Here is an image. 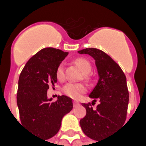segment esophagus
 I'll return each instance as SVG.
<instances>
[{
  "instance_id": "obj_1",
  "label": "esophagus",
  "mask_w": 146,
  "mask_h": 146,
  "mask_svg": "<svg viewBox=\"0 0 146 146\" xmlns=\"http://www.w3.org/2000/svg\"><path fill=\"white\" fill-rule=\"evenodd\" d=\"M79 105H80L79 102H77V101L73 102V106H74V107H76V106H78Z\"/></svg>"
}]
</instances>
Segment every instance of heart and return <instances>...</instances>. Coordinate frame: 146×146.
Masks as SVG:
<instances>
[{"instance_id":"obj_1","label":"heart","mask_w":146,"mask_h":146,"mask_svg":"<svg viewBox=\"0 0 146 146\" xmlns=\"http://www.w3.org/2000/svg\"><path fill=\"white\" fill-rule=\"evenodd\" d=\"M76 64L79 66L80 70L82 71L84 74H88L91 72L92 66L89 63L88 61L84 58H80L75 61ZM56 76L58 80H63L65 78L64 74V67L62 64L58 66L56 70ZM87 92V88L83 84H73V83H68L67 84L64 86L62 88V92L64 95L69 96L73 99H78L82 95H84Z\"/></svg>"}]
</instances>
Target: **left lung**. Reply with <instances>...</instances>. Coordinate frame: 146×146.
<instances>
[{"mask_svg": "<svg viewBox=\"0 0 146 146\" xmlns=\"http://www.w3.org/2000/svg\"><path fill=\"white\" fill-rule=\"evenodd\" d=\"M78 53L89 54L95 61L98 80L89 97L100 102L96 110L82 104L87 114L80 124L88 137L100 141L125 122L129 102L127 79L119 65L104 51L85 48Z\"/></svg>", "mask_w": 146, "mask_h": 146, "instance_id": "8db88e82", "label": "left lung"}]
</instances>
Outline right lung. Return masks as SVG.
I'll return each mask as SVG.
<instances>
[{
  "mask_svg": "<svg viewBox=\"0 0 146 146\" xmlns=\"http://www.w3.org/2000/svg\"><path fill=\"white\" fill-rule=\"evenodd\" d=\"M68 52L53 48L38 51L24 66L19 79L17 105L22 124L41 138L49 139L59 131L62 119L73 109L72 98H48L49 84L57 82L56 70Z\"/></svg>",
  "mask_w": 146,
  "mask_h": 146,
  "instance_id": "right-lung-1",
  "label": "right lung"
}]
</instances>
